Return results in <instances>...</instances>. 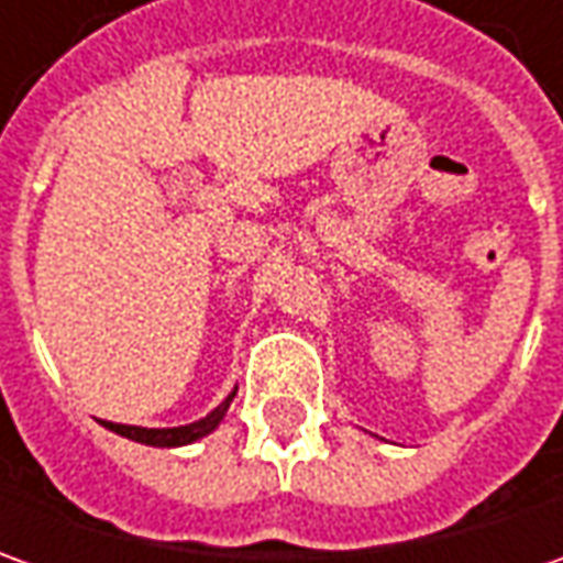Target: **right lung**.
I'll list each match as a JSON object with an SVG mask.
<instances>
[{
  "label": "right lung",
  "instance_id": "add662e5",
  "mask_svg": "<svg viewBox=\"0 0 563 563\" xmlns=\"http://www.w3.org/2000/svg\"><path fill=\"white\" fill-rule=\"evenodd\" d=\"M236 393H230L227 401H221L214 411L202 420H196V423H189V427H170V430H146V427H126V423H108L106 427L111 433H118V437L133 439V442H143V445H158V449H174V445H186V442H196V439L208 437L218 423L227 415V408H230V401H233Z\"/></svg>",
  "mask_w": 563,
  "mask_h": 563
}]
</instances>
